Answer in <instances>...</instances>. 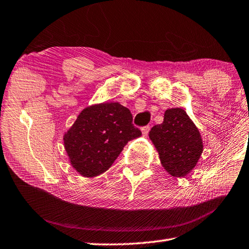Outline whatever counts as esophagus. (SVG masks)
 Masks as SVG:
<instances>
[{
	"label": "esophagus",
	"instance_id": "esophagus-1",
	"mask_svg": "<svg viewBox=\"0 0 249 249\" xmlns=\"http://www.w3.org/2000/svg\"><path fill=\"white\" fill-rule=\"evenodd\" d=\"M142 133H143V135H147L148 134V132H149V130H151V125H144V126H142Z\"/></svg>",
	"mask_w": 249,
	"mask_h": 249
}]
</instances>
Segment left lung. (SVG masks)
<instances>
[{"label": "left lung", "mask_w": 249, "mask_h": 249, "mask_svg": "<svg viewBox=\"0 0 249 249\" xmlns=\"http://www.w3.org/2000/svg\"><path fill=\"white\" fill-rule=\"evenodd\" d=\"M149 139L158 151L162 166L172 176L184 177L203 153L198 129L184 109H167L160 124L149 131Z\"/></svg>", "instance_id": "1"}]
</instances>
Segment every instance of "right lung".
Listing matches in <instances>:
<instances>
[{
	"label": "right lung",
	"instance_id": "1",
	"mask_svg": "<svg viewBox=\"0 0 249 249\" xmlns=\"http://www.w3.org/2000/svg\"><path fill=\"white\" fill-rule=\"evenodd\" d=\"M132 120L131 111L119 103H102L83 109L64 137L72 167L89 178L105 172L124 145L142 134Z\"/></svg>",
	"mask_w": 249,
	"mask_h": 249
}]
</instances>
